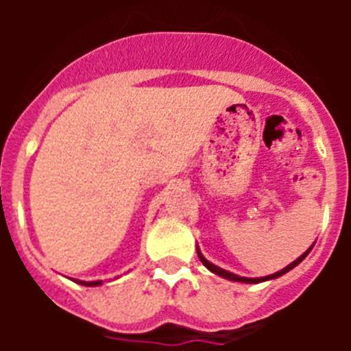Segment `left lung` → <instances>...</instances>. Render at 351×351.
Listing matches in <instances>:
<instances>
[{
    "label": "left lung",
    "instance_id": "8db88e82",
    "mask_svg": "<svg viewBox=\"0 0 351 351\" xmlns=\"http://www.w3.org/2000/svg\"><path fill=\"white\" fill-rule=\"evenodd\" d=\"M311 247H313V246H311ZM311 247H309V250L306 251V253H302V255H300L299 258L295 260V262H291L290 265H287V267H285V269H281V271H278V272H276V274L265 276V278H243V276L232 274V272L225 271V269L218 267V265H214V263H210L209 260H206V258H204V255H202V253H200V250H197V253H198V258H200V262H202L204 265H206V267L209 269L210 272H214V274L221 276V278H225V280H230V281H241V283H262V281L274 280V278H280V276L287 274L288 271H291V269L295 267V265H299V263L302 262V260L306 258V256H308V253H309V251H311Z\"/></svg>",
    "mask_w": 351,
    "mask_h": 351
}]
</instances>
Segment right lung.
Instances as JSON below:
<instances>
[{
    "mask_svg": "<svg viewBox=\"0 0 351 351\" xmlns=\"http://www.w3.org/2000/svg\"><path fill=\"white\" fill-rule=\"evenodd\" d=\"M77 283L86 285V287H98V285H101V281H79L77 280Z\"/></svg>",
    "mask_w": 351,
    "mask_h": 351,
    "instance_id": "obj_1",
    "label": "right lung"
}]
</instances>
